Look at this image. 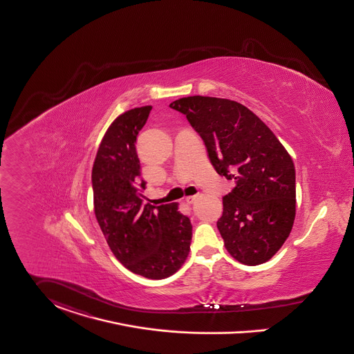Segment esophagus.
I'll list each match as a JSON object with an SVG mask.
<instances>
[{
    "mask_svg": "<svg viewBox=\"0 0 354 354\" xmlns=\"http://www.w3.org/2000/svg\"><path fill=\"white\" fill-rule=\"evenodd\" d=\"M197 198H198V196H189V197H187V203L193 204V203L197 201Z\"/></svg>",
    "mask_w": 354,
    "mask_h": 354,
    "instance_id": "1",
    "label": "esophagus"
}]
</instances>
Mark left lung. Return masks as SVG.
<instances>
[{
    "label": "left lung",
    "instance_id": "left-lung-1",
    "mask_svg": "<svg viewBox=\"0 0 354 354\" xmlns=\"http://www.w3.org/2000/svg\"><path fill=\"white\" fill-rule=\"evenodd\" d=\"M169 106L187 115L214 170L235 180L217 220L227 251L247 266L271 259L295 218V167L290 154L259 117L235 100L194 95Z\"/></svg>",
    "mask_w": 354,
    "mask_h": 354
}]
</instances>
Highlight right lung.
Instances as JSON below:
<instances>
[{
    "mask_svg": "<svg viewBox=\"0 0 354 354\" xmlns=\"http://www.w3.org/2000/svg\"><path fill=\"white\" fill-rule=\"evenodd\" d=\"M151 106L119 115L107 129L93 166L94 208L99 227L115 258L131 272L165 279L188 258L192 224L178 204H143L138 133Z\"/></svg>",
    "mask_w": 354,
    "mask_h": 354,
    "instance_id": "obj_1",
    "label": "right lung"
}]
</instances>
